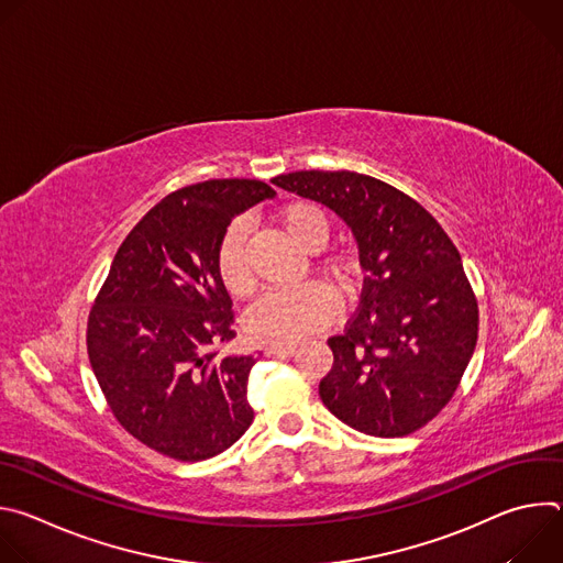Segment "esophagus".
Returning a JSON list of instances; mask_svg holds the SVG:
<instances>
[{"label":"esophagus","instance_id":"34e87169","mask_svg":"<svg viewBox=\"0 0 563 563\" xmlns=\"http://www.w3.org/2000/svg\"><path fill=\"white\" fill-rule=\"evenodd\" d=\"M296 343H283V345H267L269 356H291L296 352Z\"/></svg>","mask_w":563,"mask_h":563}]
</instances>
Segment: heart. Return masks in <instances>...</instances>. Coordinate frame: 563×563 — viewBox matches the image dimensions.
I'll return each mask as SVG.
<instances>
[{
    "instance_id": "obj_1",
    "label": "heart",
    "mask_w": 563,
    "mask_h": 563,
    "mask_svg": "<svg viewBox=\"0 0 563 563\" xmlns=\"http://www.w3.org/2000/svg\"><path fill=\"white\" fill-rule=\"evenodd\" d=\"M278 220L285 233L307 252L325 245L330 222L323 209L311 202H291L280 209ZM247 224L235 220L224 231L218 247V276L231 296H247L254 289V276L247 263ZM339 280H352L354 263L339 258L332 263ZM336 313L334 294L320 283H305L291 289H274L261 296L247 313V330L254 339L283 345L300 341L325 328Z\"/></svg>"
}]
</instances>
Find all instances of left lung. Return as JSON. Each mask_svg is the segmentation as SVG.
Masks as SVG:
<instances>
[{
    "instance_id": "8db88e82",
    "label": "left lung",
    "mask_w": 563,
    "mask_h": 563,
    "mask_svg": "<svg viewBox=\"0 0 563 563\" xmlns=\"http://www.w3.org/2000/svg\"><path fill=\"white\" fill-rule=\"evenodd\" d=\"M276 187L332 209L358 245L361 307L332 336L318 394L345 426L406 437L452 398L476 345L478 309L461 254L410 196L354 172H294Z\"/></svg>"
}]
</instances>
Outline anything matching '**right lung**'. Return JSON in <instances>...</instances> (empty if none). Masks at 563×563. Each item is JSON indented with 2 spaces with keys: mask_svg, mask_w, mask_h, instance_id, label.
<instances>
[{
  "mask_svg": "<svg viewBox=\"0 0 563 563\" xmlns=\"http://www.w3.org/2000/svg\"><path fill=\"white\" fill-rule=\"evenodd\" d=\"M261 180H207L159 200L124 238L89 313L93 374L122 428L178 461H205L247 432L252 354L218 276L229 222L274 198Z\"/></svg>",
  "mask_w": 563,
  "mask_h": 563,
  "instance_id": "obj_1",
  "label": "right lung"
}]
</instances>
